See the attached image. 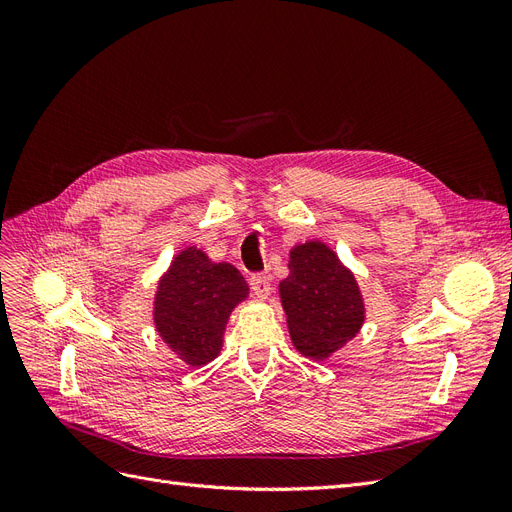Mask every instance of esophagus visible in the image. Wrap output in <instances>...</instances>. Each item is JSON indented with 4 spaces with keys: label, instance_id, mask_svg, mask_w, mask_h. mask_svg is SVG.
I'll return each mask as SVG.
<instances>
[{
    "label": "esophagus",
    "instance_id": "34e87169",
    "mask_svg": "<svg viewBox=\"0 0 512 512\" xmlns=\"http://www.w3.org/2000/svg\"><path fill=\"white\" fill-rule=\"evenodd\" d=\"M250 286L260 299H267L271 292V277L267 273H256L250 277Z\"/></svg>",
    "mask_w": 512,
    "mask_h": 512
}]
</instances>
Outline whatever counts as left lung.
Segmentation results:
<instances>
[{"label": "left lung", "instance_id": "left-lung-1", "mask_svg": "<svg viewBox=\"0 0 512 512\" xmlns=\"http://www.w3.org/2000/svg\"><path fill=\"white\" fill-rule=\"evenodd\" d=\"M288 269L290 275L280 282V299L292 344L309 359H329L363 327L359 284L322 241L294 245Z\"/></svg>", "mask_w": 512, "mask_h": 512}]
</instances>
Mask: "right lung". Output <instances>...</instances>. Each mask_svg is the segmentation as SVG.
<instances>
[{
    "instance_id": "right-lung-1",
    "label": "right lung",
    "mask_w": 512,
    "mask_h": 512,
    "mask_svg": "<svg viewBox=\"0 0 512 512\" xmlns=\"http://www.w3.org/2000/svg\"><path fill=\"white\" fill-rule=\"evenodd\" d=\"M243 275L228 262H213L198 247H185L160 277L153 322L179 359L200 367L222 350L230 312L245 297Z\"/></svg>"
}]
</instances>
